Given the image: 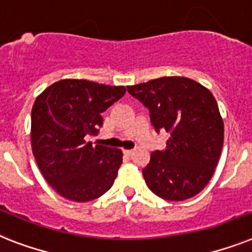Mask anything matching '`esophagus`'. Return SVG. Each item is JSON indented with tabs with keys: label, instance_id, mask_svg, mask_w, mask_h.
<instances>
[{
	"label": "esophagus",
	"instance_id": "1",
	"mask_svg": "<svg viewBox=\"0 0 252 252\" xmlns=\"http://www.w3.org/2000/svg\"><path fill=\"white\" fill-rule=\"evenodd\" d=\"M124 153L126 156H132V155H134V151H131V149H125Z\"/></svg>",
	"mask_w": 252,
	"mask_h": 252
}]
</instances>
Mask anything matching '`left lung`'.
<instances>
[{
  "mask_svg": "<svg viewBox=\"0 0 252 252\" xmlns=\"http://www.w3.org/2000/svg\"><path fill=\"white\" fill-rule=\"evenodd\" d=\"M127 91L148 108L155 130L168 134L166 149L152 152L143 168L148 188L167 201L198 194L213 178L224 141L213 94L186 77H162Z\"/></svg>",
  "mask_w": 252,
  "mask_h": 252,
  "instance_id": "1",
  "label": "left lung"
}]
</instances>
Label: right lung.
Wrapping results in <instances>:
<instances>
[{
    "label": "right lung",
    "mask_w": 252,
    "mask_h": 252,
    "mask_svg": "<svg viewBox=\"0 0 252 252\" xmlns=\"http://www.w3.org/2000/svg\"><path fill=\"white\" fill-rule=\"evenodd\" d=\"M124 86L60 80L32 108L33 156L50 186L64 198L89 202L111 189L122 163L121 149L93 145L89 135L103 126L101 113L120 100Z\"/></svg>",
    "instance_id": "1"
}]
</instances>
